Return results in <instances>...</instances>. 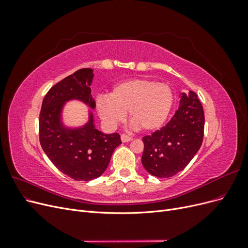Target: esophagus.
<instances>
[{
	"label": "esophagus",
	"instance_id": "1",
	"mask_svg": "<svg viewBox=\"0 0 248 248\" xmlns=\"http://www.w3.org/2000/svg\"><path fill=\"white\" fill-rule=\"evenodd\" d=\"M121 140H122L123 142H128V141L132 140V138H131V137H128V136H126V134H122V136H121Z\"/></svg>",
	"mask_w": 248,
	"mask_h": 248
}]
</instances>
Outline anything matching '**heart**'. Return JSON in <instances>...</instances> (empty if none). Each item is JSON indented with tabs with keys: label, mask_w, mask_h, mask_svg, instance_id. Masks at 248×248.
<instances>
[{
	"label": "heart",
	"mask_w": 248,
	"mask_h": 248,
	"mask_svg": "<svg viewBox=\"0 0 248 248\" xmlns=\"http://www.w3.org/2000/svg\"><path fill=\"white\" fill-rule=\"evenodd\" d=\"M174 103L171 89L162 82L133 78L119 82L109 97L100 96L96 109L108 127H116L128 111L130 123L142 131H155L166 123Z\"/></svg>",
	"instance_id": "obj_1"
}]
</instances>
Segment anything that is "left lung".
Here are the masks:
<instances>
[{
    "label": "left lung",
    "instance_id": "left-lung-1",
    "mask_svg": "<svg viewBox=\"0 0 248 248\" xmlns=\"http://www.w3.org/2000/svg\"><path fill=\"white\" fill-rule=\"evenodd\" d=\"M179 99L170 121L152 136L142 138V167L158 178H170L183 170L198 153L204 138L205 116L198 95L183 92Z\"/></svg>",
    "mask_w": 248,
    "mask_h": 248
}]
</instances>
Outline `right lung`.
<instances>
[{
	"label": "right lung",
	"instance_id": "add662e5",
	"mask_svg": "<svg viewBox=\"0 0 248 248\" xmlns=\"http://www.w3.org/2000/svg\"><path fill=\"white\" fill-rule=\"evenodd\" d=\"M93 70L79 69L59 81L46 95L39 117V138L44 153L63 174L78 181H90L107 170L115 149L121 144L118 133H103L96 128L95 100L91 95ZM84 103L88 120L82 125L67 124L65 104Z\"/></svg>",
	"mask_w": 248,
	"mask_h": 248
}]
</instances>
